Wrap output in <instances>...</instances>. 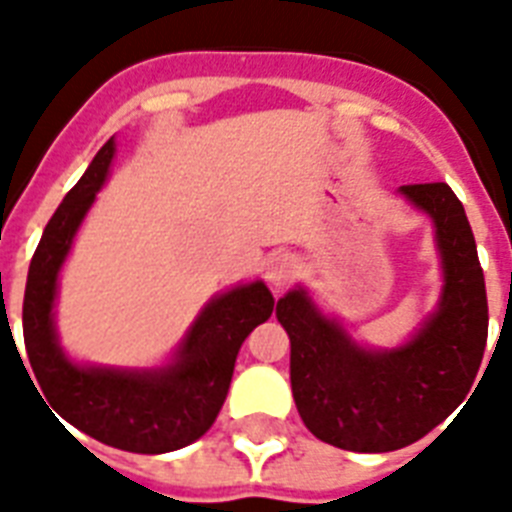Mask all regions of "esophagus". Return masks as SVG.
Listing matches in <instances>:
<instances>
[{"mask_svg":"<svg viewBox=\"0 0 512 512\" xmlns=\"http://www.w3.org/2000/svg\"><path fill=\"white\" fill-rule=\"evenodd\" d=\"M299 268H302V265H299V260H296L294 255H289V252H286V255L273 257V260H270V268H268L270 283H273L276 289L289 286V283L299 276Z\"/></svg>","mask_w":512,"mask_h":512,"instance_id":"esophagus-1","label":"esophagus"}]
</instances>
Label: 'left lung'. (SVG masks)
Wrapping results in <instances>:
<instances>
[{"label": "left lung", "instance_id": "left-lung-1", "mask_svg": "<svg viewBox=\"0 0 512 512\" xmlns=\"http://www.w3.org/2000/svg\"><path fill=\"white\" fill-rule=\"evenodd\" d=\"M427 210L445 268L440 309L395 351L359 349L302 289L276 307L291 338V390L317 440L354 453H388L422 440L471 393L487 346V289L466 210L445 182L403 184Z\"/></svg>", "mask_w": 512, "mask_h": 512}]
</instances>
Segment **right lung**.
Segmentation results:
<instances>
[{"mask_svg": "<svg viewBox=\"0 0 512 512\" xmlns=\"http://www.w3.org/2000/svg\"><path fill=\"white\" fill-rule=\"evenodd\" d=\"M111 156L114 140L98 150L83 179L46 223L25 283V351L38 380L33 388L72 427L111 448L169 453L203 437L216 422L229 393L236 354L244 338L273 315L276 302L260 281L213 299L182 343L176 362L161 372L83 369L67 362L51 322L57 273L77 226L101 190Z\"/></svg>", "mask_w": 512, "mask_h": 512, "instance_id": "obj_1", "label": "right lung"}]
</instances>
